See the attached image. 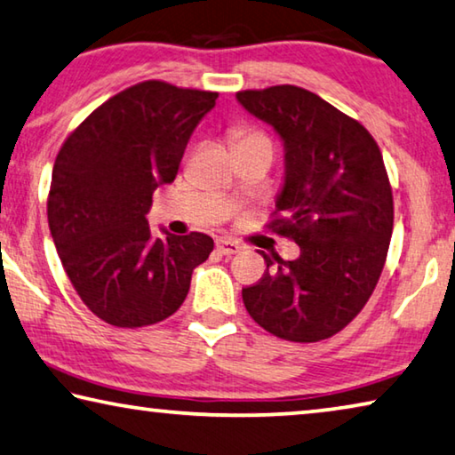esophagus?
<instances>
[{"instance_id":"esophagus-1","label":"esophagus","mask_w":455,"mask_h":455,"mask_svg":"<svg viewBox=\"0 0 455 455\" xmlns=\"http://www.w3.org/2000/svg\"><path fill=\"white\" fill-rule=\"evenodd\" d=\"M241 249H243L241 243H236L233 239H227V236H220V239H216V251H219V253H222V255H235V253H239Z\"/></svg>"}]
</instances>
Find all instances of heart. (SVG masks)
Listing matches in <instances>:
<instances>
[{"instance_id":"b5f03b06","label":"heart","mask_w":455,"mask_h":455,"mask_svg":"<svg viewBox=\"0 0 455 455\" xmlns=\"http://www.w3.org/2000/svg\"><path fill=\"white\" fill-rule=\"evenodd\" d=\"M230 140H233V146L236 151L243 148H253V146H265L271 149L269 137L261 132H257V129H251V127L235 129L233 135H230Z\"/></svg>"}]
</instances>
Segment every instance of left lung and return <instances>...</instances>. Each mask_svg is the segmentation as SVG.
Here are the masks:
<instances>
[{
    "label": "left lung",
    "instance_id": "1",
    "mask_svg": "<svg viewBox=\"0 0 455 455\" xmlns=\"http://www.w3.org/2000/svg\"><path fill=\"white\" fill-rule=\"evenodd\" d=\"M236 99L283 140L285 182L267 228L301 251L293 261L261 251L267 269L243 287L244 307L283 340H326L366 306L387 261L393 190L383 154L364 125L301 86Z\"/></svg>",
    "mask_w": 455,
    "mask_h": 455
}]
</instances>
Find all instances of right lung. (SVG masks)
Here are the masks:
<instances>
[{
	"mask_svg": "<svg viewBox=\"0 0 455 455\" xmlns=\"http://www.w3.org/2000/svg\"><path fill=\"white\" fill-rule=\"evenodd\" d=\"M219 92L143 81L105 100L56 156L48 227L83 304L117 328H143L184 304L212 253L204 233L151 235V194L174 182L184 149Z\"/></svg>",
	"mask_w": 455,
	"mask_h": 455,
	"instance_id": "obj_1",
	"label": "right lung"
}]
</instances>
